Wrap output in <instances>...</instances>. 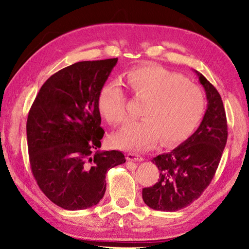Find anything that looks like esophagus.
<instances>
[{"instance_id": "obj_1", "label": "esophagus", "mask_w": 249, "mask_h": 249, "mask_svg": "<svg viewBox=\"0 0 249 249\" xmlns=\"http://www.w3.org/2000/svg\"><path fill=\"white\" fill-rule=\"evenodd\" d=\"M126 156H127L126 158H127L128 160H133V161H142V160H143V157L139 155L138 153H128V154Z\"/></svg>"}]
</instances>
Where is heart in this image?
<instances>
[{"mask_svg": "<svg viewBox=\"0 0 249 249\" xmlns=\"http://www.w3.org/2000/svg\"><path fill=\"white\" fill-rule=\"evenodd\" d=\"M126 80L139 98L146 99L141 111L143 120L133 121L113 136V144L123 150L143 151L162 140V144H178L193 133L202 118L205 100L196 84L157 65L130 71ZM97 107L110 125L127 120V98L118 82H109L100 89Z\"/></svg>", "mask_w": 249, "mask_h": 249, "instance_id": "b5f03b06", "label": "heart"}]
</instances>
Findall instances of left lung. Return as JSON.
<instances>
[{
	"label": "left lung",
	"mask_w": 249,
	"mask_h": 249,
	"mask_svg": "<svg viewBox=\"0 0 249 249\" xmlns=\"http://www.w3.org/2000/svg\"><path fill=\"white\" fill-rule=\"evenodd\" d=\"M208 99V108L197 130L169 153L152 160L160 179L142 189V199L153 210L176 212L197 200L217 170L228 137L223 100L212 83L195 71Z\"/></svg>",
	"instance_id": "8db88e82"
}]
</instances>
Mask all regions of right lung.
<instances>
[{
    "instance_id": "1",
    "label": "right lung",
    "mask_w": 249,
    "mask_h": 249,
    "mask_svg": "<svg viewBox=\"0 0 249 249\" xmlns=\"http://www.w3.org/2000/svg\"><path fill=\"white\" fill-rule=\"evenodd\" d=\"M116 63L83 61L63 68L43 84L29 112L32 172L41 192L65 210L96 205L106 173L126 161L120 151H99L105 131L97 99Z\"/></svg>"
}]
</instances>
